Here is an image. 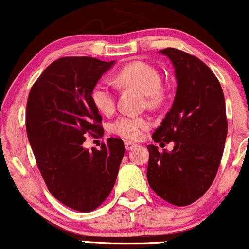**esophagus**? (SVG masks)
<instances>
[{
  "instance_id": "1",
  "label": "esophagus",
  "mask_w": 249,
  "mask_h": 249,
  "mask_svg": "<svg viewBox=\"0 0 249 249\" xmlns=\"http://www.w3.org/2000/svg\"><path fill=\"white\" fill-rule=\"evenodd\" d=\"M125 147H126V149H132L133 147H136V143L132 142H125Z\"/></svg>"
}]
</instances>
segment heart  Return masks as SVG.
<instances>
[{"label": "heart", "instance_id": "heart-1", "mask_svg": "<svg viewBox=\"0 0 249 249\" xmlns=\"http://www.w3.org/2000/svg\"><path fill=\"white\" fill-rule=\"evenodd\" d=\"M113 80L123 88H134L142 91L148 107H158L162 103L164 92L160 86V71L148 62H130L117 71ZM91 101L96 109L103 115L109 116L115 111V94L104 83H97L92 88ZM151 125V119L146 116H121L112 123L110 130L125 139L138 140Z\"/></svg>", "mask_w": 249, "mask_h": 249}]
</instances>
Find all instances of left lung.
Masks as SVG:
<instances>
[{
  "label": "left lung",
  "mask_w": 249,
  "mask_h": 249,
  "mask_svg": "<svg viewBox=\"0 0 249 249\" xmlns=\"http://www.w3.org/2000/svg\"><path fill=\"white\" fill-rule=\"evenodd\" d=\"M159 53L173 62L178 88L152 138L163 145L174 142V148L160 153L147 146V179L161 198L185 206L202 197L217 175L227 136L225 98L213 71L198 58L172 47Z\"/></svg>",
  "instance_id": "obj_1"
}]
</instances>
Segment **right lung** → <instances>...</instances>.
Segmentation results:
<instances>
[{"label":"right lung","mask_w":249,"mask_h":249,"mask_svg":"<svg viewBox=\"0 0 249 249\" xmlns=\"http://www.w3.org/2000/svg\"><path fill=\"white\" fill-rule=\"evenodd\" d=\"M113 64L90 56L55 60L34 83L26 103V132L47 189L80 212L107 198L125 154L119 138H107L100 149L83 147L86 134H104L91 90Z\"/></svg>","instance_id":"1"}]
</instances>
